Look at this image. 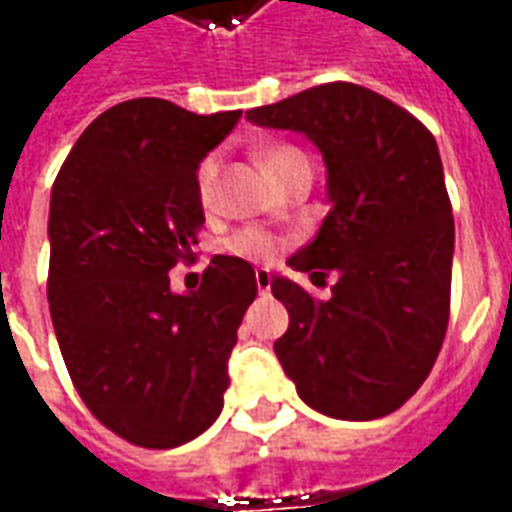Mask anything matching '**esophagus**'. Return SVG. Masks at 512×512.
Returning <instances> with one entry per match:
<instances>
[{
  "mask_svg": "<svg viewBox=\"0 0 512 512\" xmlns=\"http://www.w3.org/2000/svg\"><path fill=\"white\" fill-rule=\"evenodd\" d=\"M255 282L260 293H268L271 290V271L268 268H255Z\"/></svg>",
  "mask_w": 512,
  "mask_h": 512,
  "instance_id": "obj_1",
  "label": "esophagus"
}]
</instances>
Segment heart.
<instances>
[{
	"label": "heart",
	"mask_w": 512,
	"mask_h": 512,
	"mask_svg": "<svg viewBox=\"0 0 512 512\" xmlns=\"http://www.w3.org/2000/svg\"><path fill=\"white\" fill-rule=\"evenodd\" d=\"M257 164L263 167V172H271L274 167H279L285 158L299 156V150L290 145H266L260 147L255 153ZM216 175H219V164L216 158H205L197 169V197H200L202 208H211L213 202V186H216ZM227 249L238 257H246V260H266L271 252H274V241L268 235L257 233V230H244V233L233 235L227 241Z\"/></svg>",
	"instance_id": "heart-1"
}]
</instances>
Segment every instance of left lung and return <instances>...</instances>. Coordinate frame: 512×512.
<instances>
[{
	"mask_svg": "<svg viewBox=\"0 0 512 512\" xmlns=\"http://www.w3.org/2000/svg\"><path fill=\"white\" fill-rule=\"evenodd\" d=\"M260 128L307 136L326 164L329 216L288 257L310 277L337 274L332 296L271 277L290 315L274 343L299 397L334 419H378L417 392L450 321L455 222L439 145L384 95L321 84L246 112Z\"/></svg>",
	"mask_w": 512,
	"mask_h": 512,
	"instance_id": "1",
	"label": "left lung"
}]
</instances>
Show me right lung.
<instances>
[{"label":"right lung","mask_w":512,"mask_h":512,"mask_svg":"<svg viewBox=\"0 0 512 512\" xmlns=\"http://www.w3.org/2000/svg\"><path fill=\"white\" fill-rule=\"evenodd\" d=\"M238 120L241 109L123 101L76 139L51 189L49 310L62 359L87 408L139 447H180L222 414L255 268L213 255L186 293H172L169 268L205 224L200 161Z\"/></svg>","instance_id":"obj_1"}]
</instances>
